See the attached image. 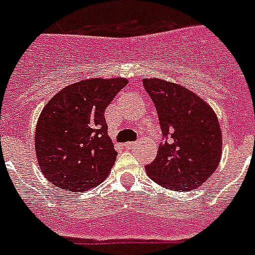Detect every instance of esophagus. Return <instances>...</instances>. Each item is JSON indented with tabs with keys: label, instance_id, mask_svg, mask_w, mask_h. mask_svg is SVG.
Segmentation results:
<instances>
[{
	"label": "esophagus",
	"instance_id": "obj_1",
	"mask_svg": "<svg viewBox=\"0 0 255 255\" xmlns=\"http://www.w3.org/2000/svg\"><path fill=\"white\" fill-rule=\"evenodd\" d=\"M138 144H140V141H134V142H126V144L123 145V147L124 149H128V150H129V149H133L134 146H137Z\"/></svg>",
	"mask_w": 255,
	"mask_h": 255
}]
</instances>
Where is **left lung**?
Instances as JSON below:
<instances>
[{
  "mask_svg": "<svg viewBox=\"0 0 255 255\" xmlns=\"http://www.w3.org/2000/svg\"><path fill=\"white\" fill-rule=\"evenodd\" d=\"M142 83L155 105L162 133L171 136L145 167L147 176L176 192L198 188L215 172L222 158L223 138L215 111L180 84L157 78Z\"/></svg>",
  "mask_w": 255,
  "mask_h": 255,
  "instance_id": "1",
  "label": "left lung"
}]
</instances>
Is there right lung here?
Returning <instances> with one entry per match:
<instances>
[{
    "label": "right lung",
    "instance_id": "right-lung-1",
    "mask_svg": "<svg viewBox=\"0 0 255 255\" xmlns=\"http://www.w3.org/2000/svg\"><path fill=\"white\" fill-rule=\"evenodd\" d=\"M124 78H91L67 85L38 117L35 151L46 180L61 189L85 192L108 177L117 151L105 110L127 85Z\"/></svg>",
    "mask_w": 255,
    "mask_h": 255
}]
</instances>
